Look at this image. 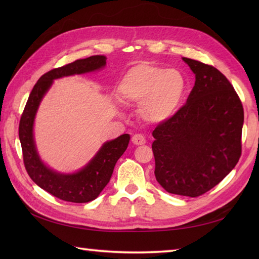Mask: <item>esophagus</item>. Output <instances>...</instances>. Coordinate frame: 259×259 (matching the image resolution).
I'll return each mask as SVG.
<instances>
[{
  "instance_id": "esophagus-1",
  "label": "esophagus",
  "mask_w": 259,
  "mask_h": 259,
  "mask_svg": "<svg viewBox=\"0 0 259 259\" xmlns=\"http://www.w3.org/2000/svg\"><path fill=\"white\" fill-rule=\"evenodd\" d=\"M133 142L135 145H137V146H139V145H145L146 144V138L142 135H140V134H138V135H135L134 137H133Z\"/></svg>"
}]
</instances>
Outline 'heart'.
<instances>
[{
  "label": "heart",
  "mask_w": 259,
  "mask_h": 259,
  "mask_svg": "<svg viewBox=\"0 0 259 259\" xmlns=\"http://www.w3.org/2000/svg\"><path fill=\"white\" fill-rule=\"evenodd\" d=\"M187 90L185 75L176 69L151 63L130 68L118 87L119 100L125 106H139L147 123H161L178 111Z\"/></svg>",
  "instance_id": "b5f03b06"
}]
</instances>
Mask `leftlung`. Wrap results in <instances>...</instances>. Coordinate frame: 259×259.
Wrapping results in <instances>:
<instances>
[{
	"mask_svg": "<svg viewBox=\"0 0 259 259\" xmlns=\"http://www.w3.org/2000/svg\"><path fill=\"white\" fill-rule=\"evenodd\" d=\"M196 81L185 106L152 131L155 176L170 194L198 197L213 188L241 156L244 108L212 65L183 58Z\"/></svg>",
	"mask_w": 259,
	"mask_h": 259,
	"instance_id": "obj_1",
	"label": "left lung"
}]
</instances>
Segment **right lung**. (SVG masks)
<instances>
[{
    "label": "right lung",
    "instance_id": "1",
    "mask_svg": "<svg viewBox=\"0 0 259 259\" xmlns=\"http://www.w3.org/2000/svg\"><path fill=\"white\" fill-rule=\"evenodd\" d=\"M106 60L104 56H93L76 60L45 73L33 87L21 115L19 137L27 174L38 187L64 201L81 203L95 200L110 181L115 163L128 147L130 136L124 134L117 139L106 142L80 171L70 175L59 174L48 168L37 155L33 138V123L36 110L54 79L92 72L103 68Z\"/></svg>",
    "mask_w": 259,
    "mask_h": 259
}]
</instances>
